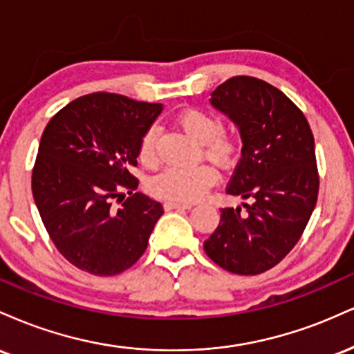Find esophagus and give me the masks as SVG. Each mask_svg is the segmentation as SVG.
Masks as SVG:
<instances>
[{
  "instance_id": "obj_1",
  "label": "esophagus",
  "mask_w": 354,
  "mask_h": 354,
  "mask_svg": "<svg viewBox=\"0 0 354 354\" xmlns=\"http://www.w3.org/2000/svg\"><path fill=\"white\" fill-rule=\"evenodd\" d=\"M165 210H174V209H192V203H182V202H172L167 201L164 203Z\"/></svg>"
}]
</instances>
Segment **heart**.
<instances>
[{
    "mask_svg": "<svg viewBox=\"0 0 354 354\" xmlns=\"http://www.w3.org/2000/svg\"><path fill=\"white\" fill-rule=\"evenodd\" d=\"M178 124L197 144L207 159L218 165H230L236 156V140L223 132V124L217 115L201 109H189L178 115ZM157 137L159 127L149 126L140 137L139 157L145 165H156ZM217 174L207 164L187 165V167H169L152 178L151 190L165 201L189 203L201 198L207 189L215 184Z\"/></svg>",
    "mask_w": 354,
    "mask_h": 354,
    "instance_id": "obj_1",
    "label": "heart"
}]
</instances>
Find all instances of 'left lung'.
Here are the masks:
<instances>
[{
    "mask_svg": "<svg viewBox=\"0 0 354 354\" xmlns=\"http://www.w3.org/2000/svg\"><path fill=\"white\" fill-rule=\"evenodd\" d=\"M210 104L239 127L243 144L227 194L250 202L242 203L243 212L220 209L203 248L227 272L259 275L288 255L317 205L315 139L303 112L261 79H228Z\"/></svg>",
    "mask_w": 354,
    "mask_h": 354,
    "instance_id": "1",
    "label": "left lung"
}]
</instances>
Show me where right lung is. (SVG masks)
Here are the masks:
<instances>
[{
    "instance_id": "add662e5",
    "label": "right lung",
    "mask_w": 354,
    "mask_h": 354,
    "mask_svg": "<svg viewBox=\"0 0 354 354\" xmlns=\"http://www.w3.org/2000/svg\"><path fill=\"white\" fill-rule=\"evenodd\" d=\"M160 112L162 104L94 93L69 102L46 126L32 197L53 243L79 270L118 275L147 248L164 207L136 192L139 180L131 169L140 137ZM115 198L120 207L111 205Z\"/></svg>"
}]
</instances>
